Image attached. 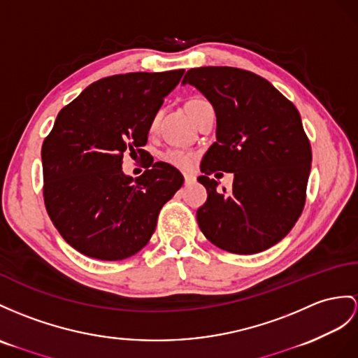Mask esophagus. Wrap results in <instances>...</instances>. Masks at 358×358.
<instances>
[{"instance_id":"obj_1","label":"esophagus","mask_w":358,"mask_h":358,"mask_svg":"<svg viewBox=\"0 0 358 358\" xmlns=\"http://www.w3.org/2000/svg\"><path fill=\"white\" fill-rule=\"evenodd\" d=\"M184 179H185V185L194 184V182H196V176H194V174H191V173H185Z\"/></svg>"}]
</instances>
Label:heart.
Segmentation results:
<instances>
[{"label":"heart","mask_w":358,"mask_h":358,"mask_svg":"<svg viewBox=\"0 0 358 358\" xmlns=\"http://www.w3.org/2000/svg\"><path fill=\"white\" fill-rule=\"evenodd\" d=\"M202 103H206L205 99H200V97H194L187 101V110L193 109L196 106H199V104ZM156 123H158V117H153L150 124H149V130L150 132H153V130L156 129ZM162 159L164 162L170 164L171 167H176L179 170H188L193 167L194 164V159H196V153L191 152V150H185V149H170L165 152L162 155Z\"/></svg>","instance_id":"b5f03b06"}]
</instances>
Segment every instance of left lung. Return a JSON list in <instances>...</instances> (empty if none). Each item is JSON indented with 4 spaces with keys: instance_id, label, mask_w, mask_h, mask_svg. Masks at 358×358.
I'll return each mask as SVG.
<instances>
[{
    "instance_id": "1",
    "label": "left lung",
    "mask_w": 358,
    "mask_h": 358,
    "mask_svg": "<svg viewBox=\"0 0 358 358\" xmlns=\"http://www.w3.org/2000/svg\"><path fill=\"white\" fill-rule=\"evenodd\" d=\"M189 83L213 104L217 141L200 164L197 180L208 191L197 209L205 237L226 252L258 254L281 241L305 205L311 145L294 104L246 69L202 66L187 71ZM234 173L233 191L216 189L208 174Z\"/></svg>"
}]
</instances>
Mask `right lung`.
<instances>
[{
  "label": "right lung",
  "mask_w": 358,
  "mask_h": 358,
  "mask_svg": "<svg viewBox=\"0 0 358 358\" xmlns=\"http://www.w3.org/2000/svg\"><path fill=\"white\" fill-rule=\"evenodd\" d=\"M184 69L100 78L59 112L42 144L43 202L69 246L101 261L141 250L161 208L184 184L178 169L155 162L134 180L124 153L143 155L149 124Z\"/></svg>",
  "instance_id": "add662e5"
}]
</instances>
